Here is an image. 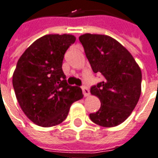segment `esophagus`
<instances>
[{
	"label": "esophagus",
	"mask_w": 158,
	"mask_h": 158,
	"mask_svg": "<svg viewBox=\"0 0 158 158\" xmlns=\"http://www.w3.org/2000/svg\"><path fill=\"white\" fill-rule=\"evenodd\" d=\"M81 89H82V92H83V94L85 97H88L89 95H90V92H89L88 88L86 87V86H81Z\"/></svg>",
	"instance_id": "esophagus-1"
}]
</instances>
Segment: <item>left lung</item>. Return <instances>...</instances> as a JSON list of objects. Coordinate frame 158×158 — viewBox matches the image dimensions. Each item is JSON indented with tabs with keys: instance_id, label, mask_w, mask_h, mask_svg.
Returning a JSON list of instances; mask_svg holds the SVG:
<instances>
[{
	"instance_id": "8db88e82",
	"label": "left lung",
	"mask_w": 158,
	"mask_h": 158,
	"mask_svg": "<svg viewBox=\"0 0 158 158\" xmlns=\"http://www.w3.org/2000/svg\"><path fill=\"white\" fill-rule=\"evenodd\" d=\"M79 40L93 72L104 77L103 81L91 87V94L99 98L101 107L89 117L97 125L116 127L131 115L138 102L141 69L131 53L109 35L86 33Z\"/></svg>"
}]
</instances>
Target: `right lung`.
Returning a JSON list of instances; mask_svg holds the SVG:
<instances>
[{"mask_svg":"<svg viewBox=\"0 0 158 158\" xmlns=\"http://www.w3.org/2000/svg\"><path fill=\"white\" fill-rule=\"evenodd\" d=\"M76 41L69 34H50L33 42L19 58L12 84L21 110L43 127L66 119L72 103L83 97L78 86L67 84L62 71L66 50Z\"/></svg>","mask_w":158,"mask_h":158,"instance_id":"right-lung-1","label":"right lung"}]
</instances>
